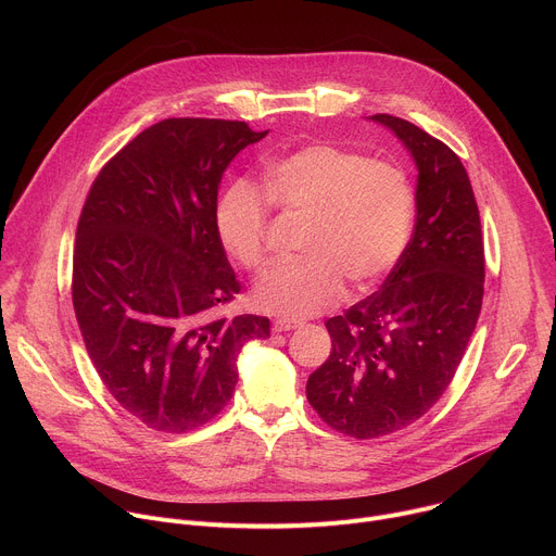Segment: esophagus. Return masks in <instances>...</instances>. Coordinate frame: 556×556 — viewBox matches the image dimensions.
Wrapping results in <instances>:
<instances>
[{
    "label": "esophagus",
    "instance_id": "obj_1",
    "mask_svg": "<svg viewBox=\"0 0 556 556\" xmlns=\"http://www.w3.org/2000/svg\"><path fill=\"white\" fill-rule=\"evenodd\" d=\"M301 326L303 324L299 319H290V316H279V319H275V324H273V330L275 332H288V330H296Z\"/></svg>",
    "mask_w": 556,
    "mask_h": 556
}]
</instances>
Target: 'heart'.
Instances as JSON below:
<instances>
[{
	"label": "heart",
	"instance_id": "1",
	"mask_svg": "<svg viewBox=\"0 0 556 556\" xmlns=\"http://www.w3.org/2000/svg\"><path fill=\"white\" fill-rule=\"evenodd\" d=\"M266 193L251 180H230L213 208L222 249L247 270L266 264L270 202L307 213L303 257L275 264L255 288L260 307L309 316L345 290L380 279L405 251L414 219V187L391 163L324 142L296 147L266 167Z\"/></svg>",
	"mask_w": 556,
	"mask_h": 556
}]
</instances>
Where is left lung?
<instances>
[{"instance_id":"obj_1","label":"left lung","mask_w":556,"mask_h":556,"mask_svg":"<svg viewBox=\"0 0 556 556\" xmlns=\"http://www.w3.org/2000/svg\"><path fill=\"white\" fill-rule=\"evenodd\" d=\"M371 121L416 161L414 235L378 292L326 321L332 352L305 384L321 420L358 440L401 431L440 401L484 296L480 211L457 153L409 121Z\"/></svg>"}]
</instances>
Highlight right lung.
<instances>
[{
    "instance_id": "right-lung-1",
    "label": "right lung",
    "mask_w": 556,
    "mask_h": 556,
    "mask_svg": "<svg viewBox=\"0 0 556 556\" xmlns=\"http://www.w3.org/2000/svg\"><path fill=\"white\" fill-rule=\"evenodd\" d=\"M266 134L244 121L165 118L110 157L86 198L76 321L108 391L149 429L185 433L215 418L237 354L270 337L266 316L222 314L242 286L213 222L222 174Z\"/></svg>"
}]
</instances>
